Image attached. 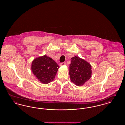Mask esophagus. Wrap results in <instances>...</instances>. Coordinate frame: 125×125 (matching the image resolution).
<instances>
[{"label":"esophagus","instance_id":"1","mask_svg":"<svg viewBox=\"0 0 125 125\" xmlns=\"http://www.w3.org/2000/svg\"><path fill=\"white\" fill-rule=\"evenodd\" d=\"M66 64V63L65 62H63V63H60V66H62V65H65Z\"/></svg>","mask_w":125,"mask_h":125}]
</instances>
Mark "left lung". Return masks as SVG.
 <instances>
[{
	"label": "left lung",
	"instance_id": "obj_1",
	"mask_svg": "<svg viewBox=\"0 0 125 125\" xmlns=\"http://www.w3.org/2000/svg\"><path fill=\"white\" fill-rule=\"evenodd\" d=\"M69 66V75L72 83L76 86H83L91 77V65L78 56L71 58Z\"/></svg>",
	"mask_w": 125,
	"mask_h": 125
}]
</instances>
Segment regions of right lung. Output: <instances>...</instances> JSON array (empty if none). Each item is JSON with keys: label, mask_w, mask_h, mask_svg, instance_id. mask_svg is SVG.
<instances>
[{"label": "right lung", "mask_w": 125, "mask_h": 125, "mask_svg": "<svg viewBox=\"0 0 125 125\" xmlns=\"http://www.w3.org/2000/svg\"><path fill=\"white\" fill-rule=\"evenodd\" d=\"M59 67L54 60L45 55L33 60L31 70L41 83L48 84L53 81Z\"/></svg>", "instance_id": "obj_1"}]
</instances>
